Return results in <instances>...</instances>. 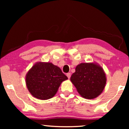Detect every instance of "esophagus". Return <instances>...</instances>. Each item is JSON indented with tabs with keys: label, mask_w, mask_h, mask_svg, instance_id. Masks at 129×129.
Instances as JSON below:
<instances>
[{
	"label": "esophagus",
	"mask_w": 129,
	"mask_h": 129,
	"mask_svg": "<svg viewBox=\"0 0 129 129\" xmlns=\"http://www.w3.org/2000/svg\"><path fill=\"white\" fill-rule=\"evenodd\" d=\"M71 73H68L67 74V76L68 77V78H69V79L70 78V77H71Z\"/></svg>",
	"instance_id": "esophagus-1"
}]
</instances>
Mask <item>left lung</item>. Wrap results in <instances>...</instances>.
Here are the masks:
<instances>
[{"label": "left lung", "instance_id": "8db88e82", "mask_svg": "<svg viewBox=\"0 0 129 129\" xmlns=\"http://www.w3.org/2000/svg\"><path fill=\"white\" fill-rule=\"evenodd\" d=\"M75 70L71 81L81 97L93 99L101 94L105 87L106 77L103 68L98 63H81Z\"/></svg>", "mask_w": 129, "mask_h": 129}]
</instances>
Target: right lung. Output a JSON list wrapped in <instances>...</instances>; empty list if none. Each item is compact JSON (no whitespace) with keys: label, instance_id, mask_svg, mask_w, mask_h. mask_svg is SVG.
<instances>
[{"label":"right lung","instance_id":"1","mask_svg":"<svg viewBox=\"0 0 129 129\" xmlns=\"http://www.w3.org/2000/svg\"><path fill=\"white\" fill-rule=\"evenodd\" d=\"M68 77L52 62H37L25 76L27 89L36 99L46 100L54 97L60 85Z\"/></svg>","mask_w":129,"mask_h":129}]
</instances>
